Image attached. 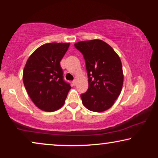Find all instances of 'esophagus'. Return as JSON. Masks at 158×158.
Returning <instances> with one entry per match:
<instances>
[{
    "instance_id": "esophagus-1",
    "label": "esophagus",
    "mask_w": 158,
    "mask_h": 158,
    "mask_svg": "<svg viewBox=\"0 0 158 158\" xmlns=\"http://www.w3.org/2000/svg\"><path fill=\"white\" fill-rule=\"evenodd\" d=\"M72 83H73V85H76V83H77V81L76 80H74V81H73V82H72Z\"/></svg>"
}]
</instances>
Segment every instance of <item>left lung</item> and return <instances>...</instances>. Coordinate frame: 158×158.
I'll return each instance as SVG.
<instances>
[{
  "label": "left lung",
  "mask_w": 158,
  "mask_h": 158,
  "mask_svg": "<svg viewBox=\"0 0 158 158\" xmlns=\"http://www.w3.org/2000/svg\"><path fill=\"white\" fill-rule=\"evenodd\" d=\"M75 47L83 54L88 77L82 102L91 111L111 108L122 91L124 81L122 62L113 48L102 40L79 42Z\"/></svg>",
  "instance_id": "left-lung-1"
}]
</instances>
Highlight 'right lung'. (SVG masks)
<instances>
[{"label":"right lung","mask_w":158,"mask_h":158,"mask_svg":"<svg viewBox=\"0 0 158 158\" xmlns=\"http://www.w3.org/2000/svg\"><path fill=\"white\" fill-rule=\"evenodd\" d=\"M70 43H48L36 49L23 73L25 88L34 104L45 111H55L65 101L70 83L64 80L60 62Z\"/></svg>","instance_id":"add662e5"}]
</instances>
